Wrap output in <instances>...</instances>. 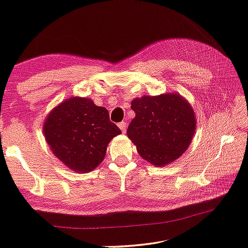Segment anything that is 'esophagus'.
Returning a JSON list of instances; mask_svg holds the SVG:
<instances>
[{
  "label": "esophagus",
  "mask_w": 248,
  "mask_h": 248,
  "mask_svg": "<svg viewBox=\"0 0 248 248\" xmlns=\"http://www.w3.org/2000/svg\"><path fill=\"white\" fill-rule=\"evenodd\" d=\"M118 127H119L121 131L124 133L125 130H127V123H124V121H121V123L118 124Z\"/></svg>",
  "instance_id": "esophagus-1"
}]
</instances>
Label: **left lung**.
Listing matches in <instances>:
<instances>
[{
	"instance_id": "1",
	"label": "left lung",
	"mask_w": 248,
	"mask_h": 248,
	"mask_svg": "<svg viewBox=\"0 0 248 248\" xmlns=\"http://www.w3.org/2000/svg\"><path fill=\"white\" fill-rule=\"evenodd\" d=\"M136 118L127 134L139 154L148 163L164 166L179 158L195 131V115L179 94L144 95L131 102Z\"/></svg>"
}]
</instances>
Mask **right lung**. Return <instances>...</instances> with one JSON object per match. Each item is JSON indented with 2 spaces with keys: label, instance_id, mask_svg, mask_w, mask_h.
<instances>
[{
  "label": "right lung",
  "instance_id": "add662e5",
  "mask_svg": "<svg viewBox=\"0 0 248 248\" xmlns=\"http://www.w3.org/2000/svg\"><path fill=\"white\" fill-rule=\"evenodd\" d=\"M43 132L49 148L67 167L88 172L102 163L110 140L121 133L105 107L73 97L47 116Z\"/></svg>",
  "mask_w": 248,
  "mask_h": 248
}]
</instances>
